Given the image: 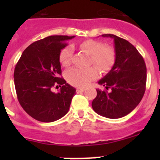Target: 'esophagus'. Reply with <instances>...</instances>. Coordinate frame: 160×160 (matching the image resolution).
I'll list each match as a JSON object with an SVG mask.
<instances>
[{"label": "esophagus", "mask_w": 160, "mask_h": 160, "mask_svg": "<svg viewBox=\"0 0 160 160\" xmlns=\"http://www.w3.org/2000/svg\"><path fill=\"white\" fill-rule=\"evenodd\" d=\"M84 91H85V89L77 88V93H82V92H84Z\"/></svg>", "instance_id": "34e87169"}]
</instances>
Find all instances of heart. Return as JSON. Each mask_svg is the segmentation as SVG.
Instances as JSON below:
<instances>
[{"instance_id": "b5f03b06", "label": "heart", "mask_w": 160, "mask_h": 160, "mask_svg": "<svg viewBox=\"0 0 160 160\" xmlns=\"http://www.w3.org/2000/svg\"><path fill=\"white\" fill-rule=\"evenodd\" d=\"M79 47L91 55V63H94L100 70L107 72L113 67L115 62V52L111 46L99 41L87 40L79 44ZM73 49L66 46L61 51L59 60L63 66L71 63ZM98 76L97 68H72L66 72V79L71 85L78 87H85Z\"/></svg>"}]
</instances>
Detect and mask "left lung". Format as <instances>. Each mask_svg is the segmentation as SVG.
<instances>
[{"label":"left lung","instance_id":"8db88e82","mask_svg":"<svg viewBox=\"0 0 160 160\" xmlns=\"http://www.w3.org/2000/svg\"><path fill=\"white\" fill-rule=\"evenodd\" d=\"M114 40L115 62L107 75L98 81L105 90L97 89L92 108L108 118L126 116L138 105L146 90L147 68L136 48L114 34H102Z\"/></svg>","mask_w":160,"mask_h":160}]
</instances>
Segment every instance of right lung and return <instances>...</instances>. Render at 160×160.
<instances>
[{
	"label": "right lung",
	"instance_id": "1",
	"mask_svg": "<svg viewBox=\"0 0 160 160\" xmlns=\"http://www.w3.org/2000/svg\"><path fill=\"white\" fill-rule=\"evenodd\" d=\"M73 38L55 35L37 41L24 50L17 63L13 78L18 101L25 112L38 121H56L70 109L76 90L59 78V56L66 41ZM54 84L63 85L59 92L52 91Z\"/></svg>",
	"mask_w": 160,
	"mask_h": 160
}]
</instances>
